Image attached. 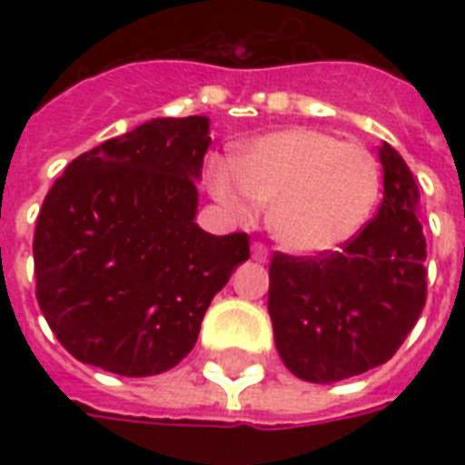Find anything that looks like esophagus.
<instances>
[{"instance_id":"1","label":"esophagus","mask_w":465,"mask_h":465,"mask_svg":"<svg viewBox=\"0 0 465 465\" xmlns=\"http://www.w3.org/2000/svg\"><path fill=\"white\" fill-rule=\"evenodd\" d=\"M251 255H253V261L265 262L270 258V251L265 243H261V241H253V246H251Z\"/></svg>"}]
</instances>
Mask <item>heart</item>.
<instances>
[{
  "label": "heart",
  "instance_id": "heart-1",
  "mask_svg": "<svg viewBox=\"0 0 465 465\" xmlns=\"http://www.w3.org/2000/svg\"><path fill=\"white\" fill-rule=\"evenodd\" d=\"M212 193L243 212L268 207V229L294 253L342 246L369 222L381 193V166L364 144L338 134L292 127L251 142L232 168L210 163Z\"/></svg>",
  "mask_w": 465,
  "mask_h": 465
}]
</instances>
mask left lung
Returning <instances> with one entry per match:
<instances>
[{
  "instance_id": "left-lung-1",
  "label": "left lung",
  "mask_w": 465,
  "mask_h": 465,
  "mask_svg": "<svg viewBox=\"0 0 465 465\" xmlns=\"http://www.w3.org/2000/svg\"><path fill=\"white\" fill-rule=\"evenodd\" d=\"M383 203L342 251L270 261L268 311L292 374L332 383L389 361L427 302V241L411 168L383 142Z\"/></svg>"
}]
</instances>
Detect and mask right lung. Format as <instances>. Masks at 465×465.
<instances>
[{
	"mask_svg": "<svg viewBox=\"0 0 465 465\" xmlns=\"http://www.w3.org/2000/svg\"><path fill=\"white\" fill-rule=\"evenodd\" d=\"M210 120L156 118L76 156L40 207L35 299L62 347L120 376L175 367L248 233L195 224Z\"/></svg>",
	"mask_w": 465,
	"mask_h": 465,
	"instance_id": "1",
	"label": "right lung"
}]
</instances>
